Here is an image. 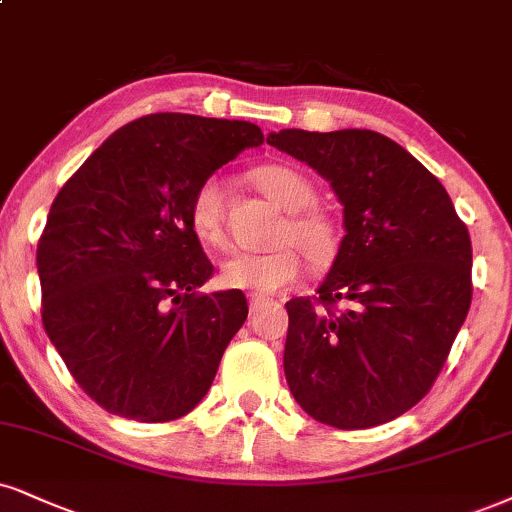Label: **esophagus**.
<instances>
[{"mask_svg":"<svg viewBox=\"0 0 512 512\" xmlns=\"http://www.w3.org/2000/svg\"><path fill=\"white\" fill-rule=\"evenodd\" d=\"M263 304H268V301L263 299V296H249V308H251V313H256L258 308H261Z\"/></svg>","mask_w":512,"mask_h":512,"instance_id":"obj_1","label":"esophagus"}]
</instances>
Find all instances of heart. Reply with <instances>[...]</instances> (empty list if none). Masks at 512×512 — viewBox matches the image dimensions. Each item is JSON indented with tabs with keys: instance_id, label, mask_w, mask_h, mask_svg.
<instances>
[{
	"instance_id": "b5f03b06",
	"label": "heart",
	"mask_w": 512,
	"mask_h": 512,
	"mask_svg": "<svg viewBox=\"0 0 512 512\" xmlns=\"http://www.w3.org/2000/svg\"><path fill=\"white\" fill-rule=\"evenodd\" d=\"M254 185L285 208L287 218L277 227L275 249L266 254H232L220 266V285L254 296L273 294L292 285L304 273V258L315 270L330 268L339 256V227L330 213L315 204V187L306 173L287 163H266L251 173ZM189 227L208 246L225 244V182L208 175L192 192L187 206Z\"/></svg>"
}]
</instances>
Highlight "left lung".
Instances as JSON below:
<instances>
[{
	"label": "left lung",
	"instance_id": "8db88e82",
	"mask_svg": "<svg viewBox=\"0 0 512 512\" xmlns=\"http://www.w3.org/2000/svg\"><path fill=\"white\" fill-rule=\"evenodd\" d=\"M268 144L318 170L344 206L318 296L285 304L289 389L337 430L399 418L437 382L468 315V227L444 185L380 132L280 130Z\"/></svg>",
	"mask_w": 512,
	"mask_h": 512
}]
</instances>
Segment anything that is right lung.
Returning a JSON list of instances; mask_svg holds the SVG:
<instances>
[{
    "label": "right lung",
    "instance_id": "obj_1",
    "mask_svg": "<svg viewBox=\"0 0 512 512\" xmlns=\"http://www.w3.org/2000/svg\"><path fill=\"white\" fill-rule=\"evenodd\" d=\"M263 144L249 121L149 113L56 194L40 242L42 325L80 389L113 415L168 422L204 399L249 306L197 289L213 263L187 206L213 170Z\"/></svg>",
    "mask_w": 512,
    "mask_h": 512
}]
</instances>
